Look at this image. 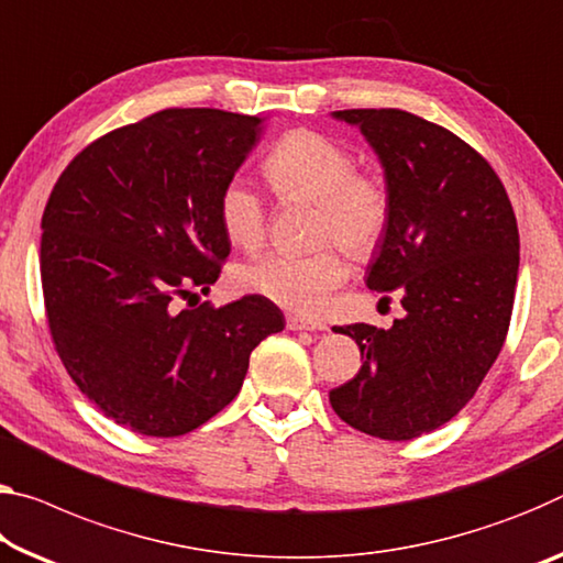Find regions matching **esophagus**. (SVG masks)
Segmentation results:
<instances>
[{
  "label": "esophagus",
  "mask_w": 563,
  "mask_h": 563,
  "mask_svg": "<svg viewBox=\"0 0 563 563\" xmlns=\"http://www.w3.org/2000/svg\"><path fill=\"white\" fill-rule=\"evenodd\" d=\"M285 325H288V330H310V333H320V330H325L323 323H313V320H306L298 316H288Z\"/></svg>",
  "instance_id": "obj_1"
}]
</instances>
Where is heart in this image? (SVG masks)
I'll return each mask as SVG.
<instances>
[{
    "mask_svg": "<svg viewBox=\"0 0 563 563\" xmlns=\"http://www.w3.org/2000/svg\"><path fill=\"white\" fill-rule=\"evenodd\" d=\"M265 180L280 202H313V240L338 243L353 261H371L388 235L394 200L386 180L355 169V155L341 140L318 130H290L263 163ZM218 220L230 243L255 250L267 233V210L245 180H230L218 200ZM347 278L341 250L325 245L306 255L273 253L243 265L238 285L298 316H318Z\"/></svg>",
    "mask_w": 563,
    "mask_h": 563,
    "instance_id": "heart-1",
    "label": "heart"
}]
</instances>
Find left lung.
Segmentation results:
<instances>
[{"label":"left lung","mask_w":563,"mask_h":563,"mask_svg":"<svg viewBox=\"0 0 563 563\" xmlns=\"http://www.w3.org/2000/svg\"><path fill=\"white\" fill-rule=\"evenodd\" d=\"M333 118L358 124L386 173L394 216L365 283L394 290L406 316L388 330L335 328L363 365L330 390V406L363 433L410 441L449 423L501 353L519 225L494 167L451 130L390 107Z\"/></svg>","instance_id":"8db88e82"}]
</instances>
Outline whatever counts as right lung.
Returning <instances> with one entry per match:
<instances>
[{
  "mask_svg": "<svg viewBox=\"0 0 563 563\" xmlns=\"http://www.w3.org/2000/svg\"><path fill=\"white\" fill-rule=\"evenodd\" d=\"M261 124L169 107L95 140L52 187L40 250L52 343L130 431L173 439L210 421L243 388L253 347L285 328L261 296L190 306L230 255L218 200Z\"/></svg>",
  "mask_w": 563,
  "mask_h": 563,
  "instance_id": "1",
  "label": "right lung"
}]
</instances>
